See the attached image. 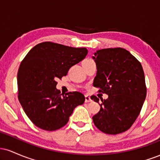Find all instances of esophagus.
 I'll list each match as a JSON object with an SVG mask.
<instances>
[{"label":"esophagus","mask_w":160,"mask_h":160,"mask_svg":"<svg viewBox=\"0 0 160 160\" xmlns=\"http://www.w3.org/2000/svg\"><path fill=\"white\" fill-rule=\"evenodd\" d=\"M92 100H91L90 97H89L88 95H85V102H86V103H87V102H90Z\"/></svg>","instance_id":"1"}]
</instances>
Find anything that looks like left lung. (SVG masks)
I'll use <instances>...</instances> for the list:
<instances>
[{
    "instance_id": "left-lung-1",
    "label": "left lung",
    "mask_w": 160,
    "mask_h": 160,
    "mask_svg": "<svg viewBox=\"0 0 160 160\" xmlns=\"http://www.w3.org/2000/svg\"><path fill=\"white\" fill-rule=\"evenodd\" d=\"M94 55L97 74L93 86L108 98H101L99 104L98 98L91 96L101 106L92 117L93 122L104 133L124 132L138 117L146 98L143 68L135 56L120 47L99 49Z\"/></svg>"
}]
</instances>
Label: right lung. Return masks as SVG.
Listing matches in <instances>:
<instances>
[{"mask_svg":"<svg viewBox=\"0 0 160 160\" xmlns=\"http://www.w3.org/2000/svg\"><path fill=\"white\" fill-rule=\"evenodd\" d=\"M86 48H74L52 42L38 43L20 64L17 75L18 98L31 121L41 129L63 127L74 108L85 102L79 92L65 95L56 89L57 79L82 61Z\"/></svg>","mask_w":160,"mask_h":160,"instance_id":"1","label":"right lung"}]
</instances>
